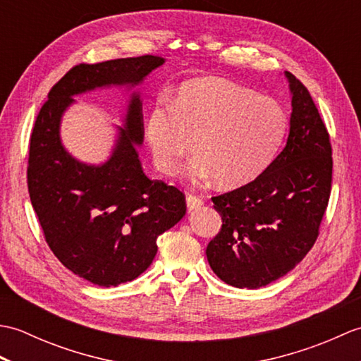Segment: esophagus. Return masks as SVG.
I'll use <instances>...</instances> for the list:
<instances>
[{
	"instance_id": "1",
	"label": "esophagus",
	"mask_w": 361,
	"mask_h": 361,
	"mask_svg": "<svg viewBox=\"0 0 361 361\" xmlns=\"http://www.w3.org/2000/svg\"><path fill=\"white\" fill-rule=\"evenodd\" d=\"M186 203H188V208H189V211L198 209V208H200V206L203 204V198H202L200 195H197V194H188V197H186Z\"/></svg>"
}]
</instances>
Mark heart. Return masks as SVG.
<instances>
[{
    "instance_id": "obj_1",
    "label": "heart",
    "mask_w": 361,
    "mask_h": 361,
    "mask_svg": "<svg viewBox=\"0 0 361 361\" xmlns=\"http://www.w3.org/2000/svg\"><path fill=\"white\" fill-rule=\"evenodd\" d=\"M283 130L286 114L271 97L216 78L185 83L172 102L155 104L145 116V136L161 172H178L197 141L203 155L190 163L189 175H216L224 186L243 185L262 172Z\"/></svg>"
}]
</instances>
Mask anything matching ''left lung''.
<instances>
[{"label": "left lung", "mask_w": 361, "mask_h": 361, "mask_svg": "<svg viewBox=\"0 0 361 361\" xmlns=\"http://www.w3.org/2000/svg\"><path fill=\"white\" fill-rule=\"evenodd\" d=\"M286 75L293 94L286 147L257 178L212 197L221 228L206 256L237 288L264 287L293 270L317 242L331 198V136L309 90Z\"/></svg>", "instance_id": "1"}]
</instances>
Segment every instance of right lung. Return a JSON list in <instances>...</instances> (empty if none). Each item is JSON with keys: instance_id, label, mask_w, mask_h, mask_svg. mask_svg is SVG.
Segmentation results:
<instances>
[{"instance_id": "1", "label": "right lung", "mask_w": 361, "mask_h": 361, "mask_svg": "<svg viewBox=\"0 0 361 361\" xmlns=\"http://www.w3.org/2000/svg\"><path fill=\"white\" fill-rule=\"evenodd\" d=\"M164 63L157 56L73 66L48 93L30 133L27 190L46 243L68 270L101 287H116L147 270L157 239L186 214L178 188L142 172V102L133 94L126 128L104 166L71 158L60 144V116L73 96L105 85H136Z\"/></svg>"}]
</instances>
